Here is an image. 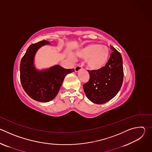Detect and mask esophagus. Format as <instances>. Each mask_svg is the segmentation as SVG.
<instances>
[{"mask_svg":"<svg viewBox=\"0 0 152 152\" xmlns=\"http://www.w3.org/2000/svg\"><path fill=\"white\" fill-rule=\"evenodd\" d=\"M81 69H82L81 66H76V67L75 68V71L76 73H77V72H79Z\"/></svg>","mask_w":152,"mask_h":152,"instance_id":"obj_1","label":"esophagus"}]
</instances>
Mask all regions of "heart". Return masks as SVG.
<instances>
[{"label": "heart", "instance_id": "1", "mask_svg": "<svg viewBox=\"0 0 152 152\" xmlns=\"http://www.w3.org/2000/svg\"><path fill=\"white\" fill-rule=\"evenodd\" d=\"M77 57L86 59V66L91 71H98L107 64L110 58V49L106 46L91 43L78 49Z\"/></svg>", "mask_w": 152, "mask_h": 152}]
</instances>
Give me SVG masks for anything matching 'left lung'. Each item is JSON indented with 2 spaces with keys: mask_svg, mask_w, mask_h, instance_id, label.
<instances>
[{
  "mask_svg": "<svg viewBox=\"0 0 152 152\" xmlns=\"http://www.w3.org/2000/svg\"><path fill=\"white\" fill-rule=\"evenodd\" d=\"M110 48L113 52L107 64L98 71H88L90 80L83 85L86 97L96 104H103L114 98L123 83L122 56L114 47Z\"/></svg>",
  "mask_w": 152,
  "mask_h": 152,
  "instance_id": "8db88e82",
  "label": "left lung"
}]
</instances>
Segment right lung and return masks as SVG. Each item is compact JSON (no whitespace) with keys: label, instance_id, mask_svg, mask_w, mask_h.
Instances as JSON below:
<instances>
[{"label":"right lung","instance_id":"obj_1","mask_svg":"<svg viewBox=\"0 0 152 152\" xmlns=\"http://www.w3.org/2000/svg\"><path fill=\"white\" fill-rule=\"evenodd\" d=\"M50 43L43 40L31 45L20 62V81L28 95L39 102H49L58 94L64 79L74 69H66L59 65L49 68L38 69L35 64V57L41 47Z\"/></svg>","mask_w":152,"mask_h":152}]
</instances>
